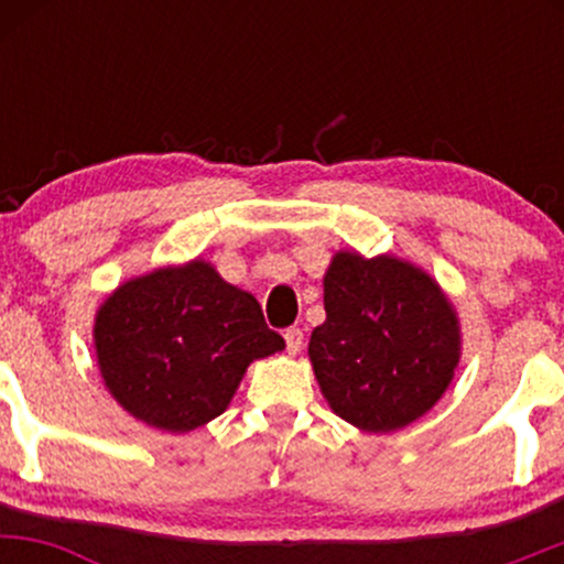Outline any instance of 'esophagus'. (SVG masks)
I'll return each mask as SVG.
<instances>
[{"label":"esophagus","instance_id":"esophagus-1","mask_svg":"<svg viewBox=\"0 0 564 564\" xmlns=\"http://www.w3.org/2000/svg\"><path fill=\"white\" fill-rule=\"evenodd\" d=\"M283 339H286L289 355H296V352H300V349H302V339H304L302 328H286V334H283Z\"/></svg>","mask_w":564,"mask_h":564}]
</instances>
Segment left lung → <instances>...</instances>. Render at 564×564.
<instances>
[{
	"mask_svg": "<svg viewBox=\"0 0 564 564\" xmlns=\"http://www.w3.org/2000/svg\"><path fill=\"white\" fill-rule=\"evenodd\" d=\"M323 307L307 355L336 416L387 435L435 408L462 360V323L435 278L392 254L336 251Z\"/></svg>",
	"mask_w": 564,
	"mask_h": 564,
	"instance_id": "1",
	"label": "left lung"
}]
</instances>
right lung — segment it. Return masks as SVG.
Here are the masks:
<instances>
[{"label":"right lung","instance_id":"obj_1","mask_svg":"<svg viewBox=\"0 0 564 564\" xmlns=\"http://www.w3.org/2000/svg\"><path fill=\"white\" fill-rule=\"evenodd\" d=\"M93 336L116 403L172 435L217 419L249 364L286 347L260 302L206 260L166 264L116 286L97 307Z\"/></svg>","mask_w":564,"mask_h":564}]
</instances>
